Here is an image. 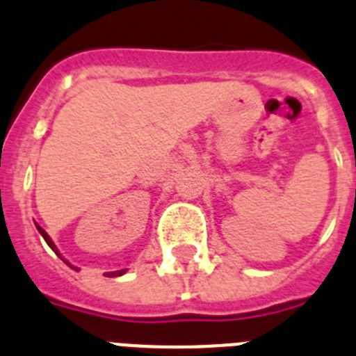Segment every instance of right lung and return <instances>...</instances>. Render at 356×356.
Here are the masks:
<instances>
[{
	"instance_id": "add662e5",
	"label": "right lung",
	"mask_w": 356,
	"mask_h": 356,
	"mask_svg": "<svg viewBox=\"0 0 356 356\" xmlns=\"http://www.w3.org/2000/svg\"><path fill=\"white\" fill-rule=\"evenodd\" d=\"M35 225H37V224H35ZM37 231H39V233H41V234H42V238H44V240H46V243H48V245H49V247H51V249H54V251H55V252H57V254H58V251H57V247H55V245H54V242H51V238H49V236H48V234H46V231H44V229H42L41 225H37ZM58 256H60V254H58ZM123 272H125V270L107 272V274H105V276H107V277H114V276H122Z\"/></svg>"
}]
</instances>
